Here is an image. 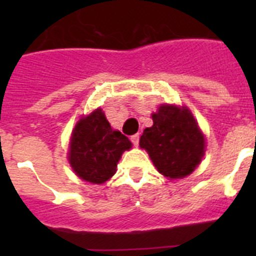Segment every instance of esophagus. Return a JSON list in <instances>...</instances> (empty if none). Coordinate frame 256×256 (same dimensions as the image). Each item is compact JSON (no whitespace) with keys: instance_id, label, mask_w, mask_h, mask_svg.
Wrapping results in <instances>:
<instances>
[{"instance_id":"1","label":"esophagus","mask_w":256,"mask_h":256,"mask_svg":"<svg viewBox=\"0 0 256 256\" xmlns=\"http://www.w3.org/2000/svg\"><path fill=\"white\" fill-rule=\"evenodd\" d=\"M130 141H132V144H134V146H137L140 142V134L138 133H136V134H133L132 137H130Z\"/></svg>"}]
</instances>
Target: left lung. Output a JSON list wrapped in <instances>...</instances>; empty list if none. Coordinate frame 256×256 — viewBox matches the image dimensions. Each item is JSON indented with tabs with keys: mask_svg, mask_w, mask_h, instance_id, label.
Here are the masks:
<instances>
[{
	"mask_svg": "<svg viewBox=\"0 0 256 256\" xmlns=\"http://www.w3.org/2000/svg\"><path fill=\"white\" fill-rule=\"evenodd\" d=\"M152 126L140 138L158 172L170 180L195 170L205 154V137L186 106L162 105L152 114Z\"/></svg>",
	"mask_w": 256,
	"mask_h": 256,
	"instance_id": "8db88e82",
	"label": "left lung"
}]
</instances>
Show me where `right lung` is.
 <instances>
[{
	"mask_svg": "<svg viewBox=\"0 0 256 256\" xmlns=\"http://www.w3.org/2000/svg\"><path fill=\"white\" fill-rule=\"evenodd\" d=\"M132 148V142L114 130L101 108L79 119L74 126L68 159L80 180L101 184L116 172L122 154Z\"/></svg>",
	"mask_w": 256,
	"mask_h": 256,
	"instance_id": "add662e5",
	"label": "right lung"
}]
</instances>
